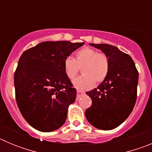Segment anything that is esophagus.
<instances>
[{"label":"esophagus","instance_id":"1","mask_svg":"<svg viewBox=\"0 0 152 152\" xmlns=\"http://www.w3.org/2000/svg\"><path fill=\"white\" fill-rule=\"evenodd\" d=\"M84 94V92H83V91H77V98L80 97V96H82Z\"/></svg>","mask_w":152,"mask_h":152}]
</instances>
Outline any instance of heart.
I'll list each match as a JSON object with an SVG mask.
<instances>
[{
	"instance_id": "obj_1",
	"label": "heart",
	"mask_w": 152,
	"mask_h": 152,
	"mask_svg": "<svg viewBox=\"0 0 152 152\" xmlns=\"http://www.w3.org/2000/svg\"><path fill=\"white\" fill-rule=\"evenodd\" d=\"M82 68V76L74 79L72 84L79 91H85L105 80L110 69L109 58L103 53L89 47H84L77 51L75 58L67 57L64 61V69L67 77L73 79Z\"/></svg>"
}]
</instances>
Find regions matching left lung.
<instances>
[{
	"label": "left lung",
	"instance_id": "left-lung-1",
	"mask_svg": "<svg viewBox=\"0 0 152 152\" xmlns=\"http://www.w3.org/2000/svg\"><path fill=\"white\" fill-rule=\"evenodd\" d=\"M108 57L110 69L103 82L86 92L92 105L85 111L88 121L101 130L116 128L129 117L137 98L139 72L133 60L117 47L90 43Z\"/></svg>",
	"mask_w": 152,
	"mask_h": 152
}]
</instances>
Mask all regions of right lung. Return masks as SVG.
Returning <instances> with one entry per match:
<instances>
[{"mask_svg": "<svg viewBox=\"0 0 152 152\" xmlns=\"http://www.w3.org/2000/svg\"><path fill=\"white\" fill-rule=\"evenodd\" d=\"M84 44L42 42L20 58L14 74L17 106L26 122L38 131H55L66 121L77 91L64 72V61Z\"/></svg>", "mask_w": 152, "mask_h": 152, "instance_id": "add662e5", "label": "right lung"}]
</instances>
